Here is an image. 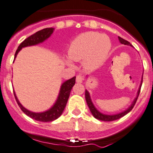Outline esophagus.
<instances>
[{
  "mask_svg": "<svg viewBox=\"0 0 153 153\" xmlns=\"http://www.w3.org/2000/svg\"><path fill=\"white\" fill-rule=\"evenodd\" d=\"M83 81V76L81 75H78L76 76V82L78 83H81Z\"/></svg>",
  "mask_w": 153,
  "mask_h": 153,
  "instance_id": "obj_1",
  "label": "esophagus"
}]
</instances>
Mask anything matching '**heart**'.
<instances>
[{
	"label": "heart",
	"instance_id": "heart-1",
	"mask_svg": "<svg viewBox=\"0 0 153 153\" xmlns=\"http://www.w3.org/2000/svg\"><path fill=\"white\" fill-rule=\"evenodd\" d=\"M111 46V41L107 35L90 31L81 34L71 42L68 54L70 59L75 62L84 61L85 68L94 70L103 63ZM67 62L72 65L69 59Z\"/></svg>",
	"mask_w": 153,
	"mask_h": 153
}]
</instances>
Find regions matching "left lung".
I'll use <instances>...</instances> for the list:
<instances>
[{
    "mask_svg": "<svg viewBox=\"0 0 153 153\" xmlns=\"http://www.w3.org/2000/svg\"><path fill=\"white\" fill-rule=\"evenodd\" d=\"M118 39H119V41L121 42V44H125V45H130V46H131V44H130V42H128V41H126V40L123 39V38H122L121 37H118ZM142 83H143V80L142 81H141V84H140V86L139 90H138L137 96V97L135 98L134 102H132L131 106H130L128 109L124 111V112H121V113L119 114H116V115H105V114H102L101 113V112H100L99 111L95 108L94 104H93L92 101H91V97H90V94L86 90V91H85V99H86L87 103H88V107H89V109L90 110H91L92 115H94V118H97V119L100 120V121H104V122H112V121H115V120L119 119L120 118L123 117L124 115H125L126 114H128V112H131V111L132 110L133 108H134V106L135 103H136L137 100V98H138V96H139L140 92V88H141V86H142Z\"/></svg>",
    "mask_w": 153,
    "mask_h": 153,
    "instance_id": "obj_1",
    "label": "left lung"
}]
</instances>
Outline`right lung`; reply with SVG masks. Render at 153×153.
Listing matches in <instances>:
<instances>
[{
	"label": "right lung",
	"mask_w": 153,
	"mask_h": 153,
	"mask_svg": "<svg viewBox=\"0 0 153 153\" xmlns=\"http://www.w3.org/2000/svg\"><path fill=\"white\" fill-rule=\"evenodd\" d=\"M53 28H44L42 30L37 31L36 33L33 34L32 35L27 38L26 39L24 40L18 47V49L16 50L15 53V57H16V55L18 54L19 51H20L22 48L28 46H32V45H36V44L42 43L46 39H48L51 34L53 32ZM75 83V77H73L71 79L67 80L62 85L60 88V91H59V96L57 98L55 104L51 107L49 110L46 111L44 112H39V113H36V112H31V111L28 110L25 108H24L19 101L17 99L16 96L15 92L14 93V97L16 100L17 103H18L19 106L22 109V112L29 116L30 118H33V119L38 121V122H52L54 121L56 118H59L61 115H62V112H63L64 109H65V105H66L67 101H68V97H69L70 92L72 90V87L74 86Z\"/></svg>",
	"instance_id": "add662e5"
}]
</instances>
